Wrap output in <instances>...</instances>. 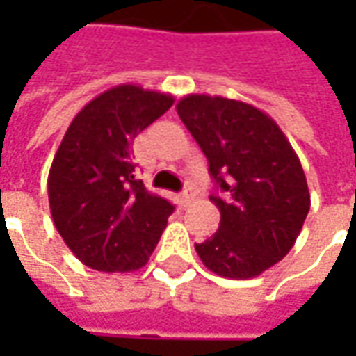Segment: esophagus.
<instances>
[{"mask_svg": "<svg viewBox=\"0 0 356 356\" xmlns=\"http://www.w3.org/2000/svg\"><path fill=\"white\" fill-rule=\"evenodd\" d=\"M196 198H198V190H196L194 186H188L184 190V194H182V204H184V206H190Z\"/></svg>", "mask_w": 356, "mask_h": 356, "instance_id": "obj_1", "label": "esophagus"}]
</instances>
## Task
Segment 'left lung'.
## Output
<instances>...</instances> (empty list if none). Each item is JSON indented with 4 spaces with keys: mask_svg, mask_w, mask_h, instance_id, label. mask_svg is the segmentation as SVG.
<instances>
[{
    "mask_svg": "<svg viewBox=\"0 0 356 356\" xmlns=\"http://www.w3.org/2000/svg\"><path fill=\"white\" fill-rule=\"evenodd\" d=\"M176 111L224 192V200L210 196L220 227L196 243L202 264L229 280L261 275L289 253L307 218L311 196L299 158L277 122L253 104L188 95Z\"/></svg>",
    "mask_w": 356,
    "mask_h": 356,
    "instance_id": "left-lung-1",
    "label": "left lung"
}]
</instances>
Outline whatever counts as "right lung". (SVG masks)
Listing matches in <instances>:
<instances>
[{"label": "right lung", "mask_w": 356, "mask_h": 356, "mask_svg": "<svg viewBox=\"0 0 356 356\" xmlns=\"http://www.w3.org/2000/svg\"><path fill=\"white\" fill-rule=\"evenodd\" d=\"M174 103L170 95L118 85L87 103L49 170L51 216L67 248L97 271L146 266L174 206L134 178L130 144Z\"/></svg>", "instance_id": "1"}]
</instances>
